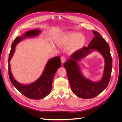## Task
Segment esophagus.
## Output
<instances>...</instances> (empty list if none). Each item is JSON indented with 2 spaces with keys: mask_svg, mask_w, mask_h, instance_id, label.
<instances>
[{
  "mask_svg": "<svg viewBox=\"0 0 122 122\" xmlns=\"http://www.w3.org/2000/svg\"><path fill=\"white\" fill-rule=\"evenodd\" d=\"M66 57H65V56H61V63H62V64H63V63L65 62V61H66Z\"/></svg>",
  "mask_w": 122,
  "mask_h": 122,
  "instance_id": "1",
  "label": "esophagus"
}]
</instances>
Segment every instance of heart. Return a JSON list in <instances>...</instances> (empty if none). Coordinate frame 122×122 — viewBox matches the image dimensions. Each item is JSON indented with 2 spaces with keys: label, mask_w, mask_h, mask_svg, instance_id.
<instances>
[{
  "label": "heart",
  "mask_w": 122,
  "mask_h": 122,
  "mask_svg": "<svg viewBox=\"0 0 122 122\" xmlns=\"http://www.w3.org/2000/svg\"><path fill=\"white\" fill-rule=\"evenodd\" d=\"M86 42V38L84 35L78 32H67L59 36L57 40L58 44L62 46L71 45L70 49L74 51L81 49Z\"/></svg>",
  "instance_id": "obj_1"
}]
</instances>
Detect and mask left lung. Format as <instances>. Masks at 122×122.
<instances>
[{
  "label": "left lung",
  "instance_id": "left-lung-1",
  "mask_svg": "<svg viewBox=\"0 0 122 122\" xmlns=\"http://www.w3.org/2000/svg\"><path fill=\"white\" fill-rule=\"evenodd\" d=\"M92 32L94 38L88 47H83L75 52L63 65L71 91L76 96L83 99L94 98L106 89L111 79L112 69V58L109 45L99 33L94 30ZM94 51L102 56L105 63L102 78L97 82H93L83 76L78 63Z\"/></svg>",
  "mask_w": 122,
  "mask_h": 122
}]
</instances>
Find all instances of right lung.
<instances>
[{"instance_id":"obj_1","label":"right lung","mask_w":122,"mask_h":122,"mask_svg":"<svg viewBox=\"0 0 122 122\" xmlns=\"http://www.w3.org/2000/svg\"><path fill=\"white\" fill-rule=\"evenodd\" d=\"M41 32V30L39 29H36L26 31L21 36L16 37L11 44L10 52L9 53L8 59L9 76L13 86L26 97L36 100L43 99L51 92L54 75L58 68L61 66V58L59 56H55L50 59L47 61L44 71L40 77L34 82L28 84H22L15 79L11 71L10 61L15 52L16 46L20 41L27 38L37 37Z\"/></svg>"}]
</instances>
